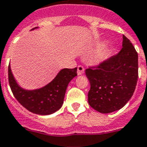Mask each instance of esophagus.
<instances>
[{"instance_id":"34e87169","label":"esophagus","mask_w":147,"mask_h":147,"mask_svg":"<svg viewBox=\"0 0 147 147\" xmlns=\"http://www.w3.org/2000/svg\"><path fill=\"white\" fill-rule=\"evenodd\" d=\"M84 67H83L82 65H79V66L77 67V74L78 75H81L83 74V73H84Z\"/></svg>"}]
</instances>
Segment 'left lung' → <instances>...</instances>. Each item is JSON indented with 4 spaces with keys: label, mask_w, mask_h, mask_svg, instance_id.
Returning <instances> with one entry per match:
<instances>
[{
    "label": "left lung",
    "mask_w": 147,
    "mask_h": 147,
    "mask_svg": "<svg viewBox=\"0 0 147 147\" xmlns=\"http://www.w3.org/2000/svg\"><path fill=\"white\" fill-rule=\"evenodd\" d=\"M90 83L88 102L103 114L119 110L134 92L138 79V55L123 35L120 51L85 71Z\"/></svg>",
    "instance_id": "1"
}]
</instances>
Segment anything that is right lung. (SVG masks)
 I'll return each mask as SVG.
<instances>
[{"label":"right lung","mask_w":147,"mask_h":147,"mask_svg":"<svg viewBox=\"0 0 147 147\" xmlns=\"http://www.w3.org/2000/svg\"><path fill=\"white\" fill-rule=\"evenodd\" d=\"M77 67L63 69L48 85L38 90L28 91L17 85L9 64L8 80L14 97L24 108L32 113L47 115L61 109L67 85L74 77L77 76Z\"/></svg>","instance_id":"add662e5"}]
</instances>
